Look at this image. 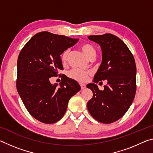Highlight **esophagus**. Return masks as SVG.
<instances>
[{
	"mask_svg": "<svg viewBox=\"0 0 153 153\" xmlns=\"http://www.w3.org/2000/svg\"><path fill=\"white\" fill-rule=\"evenodd\" d=\"M80 86H81V89L83 90L86 88V85H85L84 84H80Z\"/></svg>",
	"mask_w": 153,
	"mask_h": 153,
	"instance_id": "esophagus-1",
	"label": "esophagus"
}]
</instances>
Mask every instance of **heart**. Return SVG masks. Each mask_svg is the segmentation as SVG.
<instances>
[{
  "mask_svg": "<svg viewBox=\"0 0 153 153\" xmlns=\"http://www.w3.org/2000/svg\"><path fill=\"white\" fill-rule=\"evenodd\" d=\"M80 49H81L83 53L86 55L88 58L90 59L92 56L96 55V49L94 46L89 43H83L80 45ZM69 49L64 51L61 55V59L63 62L66 61L67 56L69 55ZM69 76L72 79L77 80L79 82H84L88 76L89 72L82 70L79 69H74L69 72Z\"/></svg>",
  "mask_w": 153,
  "mask_h": 153,
  "instance_id": "b5f03b06",
  "label": "heart"
}]
</instances>
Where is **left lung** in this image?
Wrapping results in <instances>:
<instances>
[{"instance_id": "1", "label": "left lung", "mask_w": 153, "mask_h": 153, "mask_svg": "<svg viewBox=\"0 0 153 153\" xmlns=\"http://www.w3.org/2000/svg\"><path fill=\"white\" fill-rule=\"evenodd\" d=\"M102 50V63L94 77L95 83L107 80L104 90L95 84L87 85L93 97L87 103L96 120L111 123L124 115L132 103L136 91V67L131 51L120 38L111 33L89 36Z\"/></svg>"}]
</instances>
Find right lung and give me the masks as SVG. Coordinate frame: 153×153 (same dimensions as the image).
Returning a JSON list of instances; mask_svg holds the SVG:
<instances>
[{
  "mask_svg": "<svg viewBox=\"0 0 153 153\" xmlns=\"http://www.w3.org/2000/svg\"><path fill=\"white\" fill-rule=\"evenodd\" d=\"M78 42L48 32L36 33L25 44L17 59V90L25 108L40 122L54 123L63 117L70 98L79 92L78 83L65 76L51 84L49 79L63 69L60 55Z\"/></svg>",
  "mask_w": 153,
  "mask_h": 153,
  "instance_id": "obj_1",
  "label": "right lung"
}]
</instances>
